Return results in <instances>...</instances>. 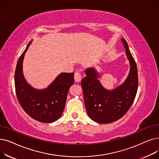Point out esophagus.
<instances>
[{
  "label": "esophagus",
  "mask_w": 159,
  "mask_h": 159,
  "mask_svg": "<svg viewBox=\"0 0 159 159\" xmlns=\"http://www.w3.org/2000/svg\"><path fill=\"white\" fill-rule=\"evenodd\" d=\"M74 79H75V80L76 82H80L81 80V75H80L79 72L77 71V72L75 73Z\"/></svg>",
  "instance_id": "obj_1"
}]
</instances>
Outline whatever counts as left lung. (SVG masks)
I'll list each match as a JSON object with an SVG mask.
<instances>
[{
  "label": "left lung",
  "instance_id": "8db88e82",
  "mask_svg": "<svg viewBox=\"0 0 159 159\" xmlns=\"http://www.w3.org/2000/svg\"><path fill=\"white\" fill-rule=\"evenodd\" d=\"M129 61L130 70L121 84L107 89L98 79L99 74L93 67L85 70L82 79L84 101L88 116L98 123L107 124L120 119L132 106L136 95L139 79L135 61L125 39H121Z\"/></svg>",
  "mask_w": 159,
  "mask_h": 159
}]
</instances>
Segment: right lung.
<instances>
[{
	"label": "right lung",
	"instance_id": "right-lung-1",
	"mask_svg": "<svg viewBox=\"0 0 159 159\" xmlns=\"http://www.w3.org/2000/svg\"><path fill=\"white\" fill-rule=\"evenodd\" d=\"M32 41L19 57L15 71V87L20 106L32 118L52 123L63 113L70 88L74 82L73 73H61L46 88L37 89L26 80L23 71L25 54Z\"/></svg>",
	"mask_w": 159,
	"mask_h": 159
}]
</instances>
